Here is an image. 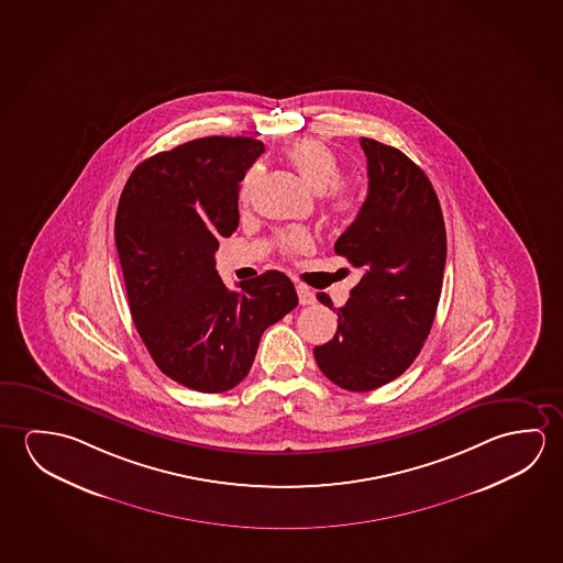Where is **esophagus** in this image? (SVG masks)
I'll return each instance as SVG.
<instances>
[{
    "mask_svg": "<svg viewBox=\"0 0 563 563\" xmlns=\"http://www.w3.org/2000/svg\"><path fill=\"white\" fill-rule=\"evenodd\" d=\"M297 289V295H299V303L301 305H312L314 301H317V297H314V294H312L311 289L307 286H299L295 287Z\"/></svg>",
    "mask_w": 563,
    "mask_h": 563,
    "instance_id": "1",
    "label": "esophagus"
}]
</instances>
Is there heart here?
I'll return each mask as SVG.
<instances>
[{
	"mask_svg": "<svg viewBox=\"0 0 563 563\" xmlns=\"http://www.w3.org/2000/svg\"><path fill=\"white\" fill-rule=\"evenodd\" d=\"M284 154H286V161L294 166V170L301 176L312 191H317V194L328 191L324 195L327 207L336 219H346L356 211L357 203H360L356 189L349 181L340 179L342 164L331 146H327L321 141H314V139H301V141L289 144ZM256 179H258L256 168L246 172L241 184L242 201L251 199ZM279 246L287 256L303 254V252L311 251L312 236L303 229H291L279 236Z\"/></svg>",
	"mask_w": 563,
	"mask_h": 563,
	"instance_id": "1",
	"label": "heart"
}]
</instances>
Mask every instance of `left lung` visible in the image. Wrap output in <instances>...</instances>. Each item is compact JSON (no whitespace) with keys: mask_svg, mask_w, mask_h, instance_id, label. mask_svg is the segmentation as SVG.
<instances>
[{"mask_svg":"<svg viewBox=\"0 0 563 563\" xmlns=\"http://www.w3.org/2000/svg\"><path fill=\"white\" fill-rule=\"evenodd\" d=\"M367 158L366 201L334 252L362 269L336 309L339 329L312 354L349 391H372L411 366L429 336L446 266V229L427 174L401 151L360 139ZM317 299L332 307L331 297Z\"/></svg>","mask_w":563,"mask_h":563,"instance_id":"obj_1","label":"left lung"}]
</instances>
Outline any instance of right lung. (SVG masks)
Wrapping results in <instances>:
<instances>
[{
  "label": "right lung",
  "mask_w": 563,
  "mask_h": 563,
  "mask_svg": "<svg viewBox=\"0 0 563 563\" xmlns=\"http://www.w3.org/2000/svg\"><path fill=\"white\" fill-rule=\"evenodd\" d=\"M262 152L249 136H206L158 152L134 168L117 207L134 327L162 374L196 391L241 384L262 332L299 303L282 272L231 291L214 269L219 241L239 227V184Z\"/></svg>",
  "instance_id": "1"
}]
</instances>
